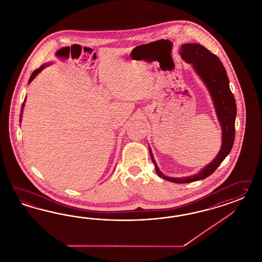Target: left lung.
<instances>
[{"label":"left lung","instance_id":"8db88e82","mask_svg":"<svg viewBox=\"0 0 262 262\" xmlns=\"http://www.w3.org/2000/svg\"><path fill=\"white\" fill-rule=\"evenodd\" d=\"M180 54L185 62L192 65L193 69L205 83L212 99L217 119L222 128V146L218 155L198 174L193 176L183 178H172L165 176L159 170L149 146L151 161L155 164L157 174L160 178L172 183H188L204 180L209 177L231 151L235 135L234 126L236 118V103L234 96L230 91V80L227 72L218 56L209 52L206 48L196 43L183 44L180 48Z\"/></svg>","mask_w":262,"mask_h":262}]
</instances>
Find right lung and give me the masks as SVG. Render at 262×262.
Listing matches in <instances>:
<instances>
[{
	"instance_id": "add662e5",
	"label": "right lung",
	"mask_w": 262,
	"mask_h": 262,
	"mask_svg": "<svg viewBox=\"0 0 262 262\" xmlns=\"http://www.w3.org/2000/svg\"><path fill=\"white\" fill-rule=\"evenodd\" d=\"M51 65V63H45L43 64V65H41L40 66L39 68L38 69H36L35 71L32 72V76H31V78H30V79H29V84L32 82V80H33V79L39 74L40 72L42 71L44 68H46V67H48V66H50ZM25 102H26V98H25V101L24 103H23V104H22V108H21V114H20V122H21V119H22V112H23V108H24V104Z\"/></svg>"
}]
</instances>
